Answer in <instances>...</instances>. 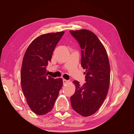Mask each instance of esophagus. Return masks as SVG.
Returning a JSON list of instances; mask_svg holds the SVG:
<instances>
[{
  "label": "esophagus",
  "instance_id": "obj_1",
  "mask_svg": "<svg viewBox=\"0 0 134 134\" xmlns=\"http://www.w3.org/2000/svg\"><path fill=\"white\" fill-rule=\"evenodd\" d=\"M63 84L64 85V84H66V83H67L68 82H69V81L66 80V79H63Z\"/></svg>",
  "mask_w": 134,
  "mask_h": 134
}]
</instances>
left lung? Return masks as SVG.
Segmentation results:
<instances>
[{"mask_svg": "<svg viewBox=\"0 0 134 134\" xmlns=\"http://www.w3.org/2000/svg\"><path fill=\"white\" fill-rule=\"evenodd\" d=\"M81 48V65L86 70L85 81H77L75 92L71 97L72 109L85 117L92 115L106 98L110 82V65L104 45L94 33L82 29L70 31Z\"/></svg>", "mask_w": 134, "mask_h": 134, "instance_id": "8db88e82", "label": "left lung"}]
</instances>
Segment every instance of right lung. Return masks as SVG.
<instances>
[{
	"label": "right lung",
	"instance_id": "obj_1",
	"mask_svg": "<svg viewBox=\"0 0 134 134\" xmlns=\"http://www.w3.org/2000/svg\"><path fill=\"white\" fill-rule=\"evenodd\" d=\"M64 32L38 36L28 47L22 61L21 87L27 103L34 113L43 115L52 109L63 86L62 78L47 74L52 53Z\"/></svg>",
	"mask_w": 134,
	"mask_h": 134
}]
</instances>
